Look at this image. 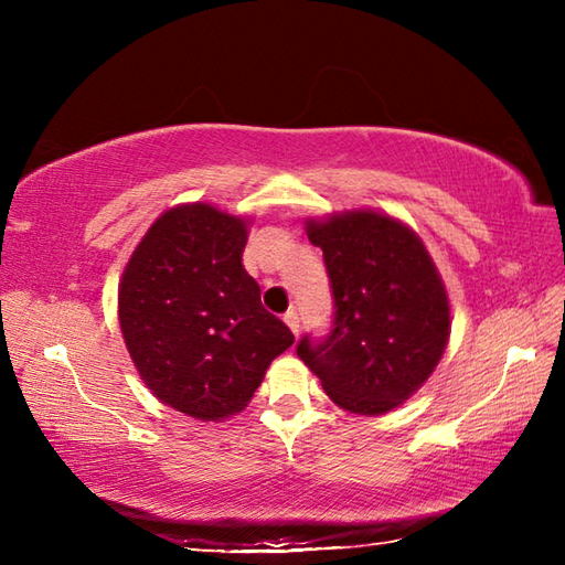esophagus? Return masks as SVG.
<instances>
[{
	"mask_svg": "<svg viewBox=\"0 0 565 565\" xmlns=\"http://www.w3.org/2000/svg\"><path fill=\"white\" fill-rule=\"evenodd\" d=\"M284 322H286V326H289V330H291L294 334H298V328H301V326H298V322H301V320H298L296 310H289V313L284 316Z\"/></svg>",
	"mask_w": 565,
	"mask_h": 565,
	"instance_id": "esophagus-1",
	"label": "esophagus"
}]
</instances>
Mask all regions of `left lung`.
<instances>
[{
  "label": "left lung",
  "instance_id": "left-lung-1",
  "mask_svg": "<svg viewBox=\"0 0 565 565\" xmlns=\"http://www.w3.org/2000/svg\"><path fill=\"white\" fill-rule=\"evenodd\" d=\"M334 296L328 340L298 344L334 405L386 415L425 386L447 350V286L411 225L376 209L306 218Z\"/></svg>",
  "mask_w": 565,
  "mask_h": 565
}]
</instances>
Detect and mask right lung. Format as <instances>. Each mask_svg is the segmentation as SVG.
Wrapping results in <instances>:
<instances>
[{"instance_id":"1","label":"right lung","mask_w":565,"mask_h":565,"mask_svg":"<svg viewBox=\"0 0 565 565\" xmlns=\"http://www.w3.org/2000/svg\"><path fill=\"white\" fill-rule=\"evenodd\" d=\"M249 223L206 201L179 203L148 227L118 281V322L140 381L203 423L245 411L294 344L243 267Z\"/></svg>"}]
</instances>
